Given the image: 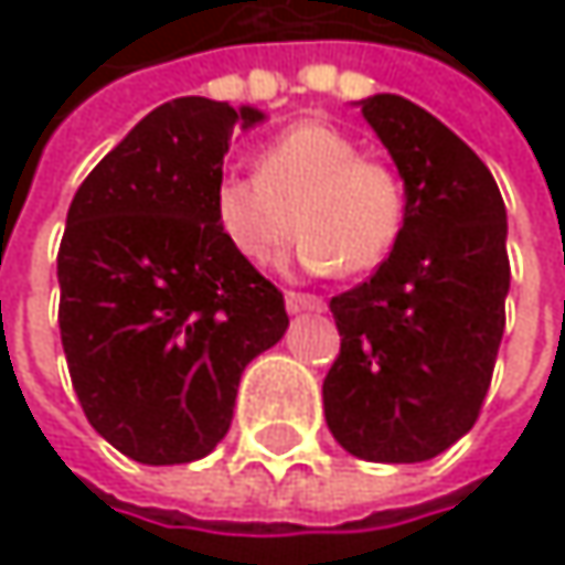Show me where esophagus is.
<instances>
[{
	"label": "esophagus",
	"instance_id": "obj_1",
	"mask_svg": "<svg viewBox=\"0 0 565 565\" xmlns=\"http://www.w3.org/2000/svg\"><path fill=\"white\" fill-rule=\"evenodd\" d=\"M284 303H287V313H303V310L320 313V310H327L323 297H317V294H300V290H287V294H284Z\"/></svg>",
	"mask_w": 565,
	"mask_h": 565
}]
</instances>
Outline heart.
Masks as SVG:
<instances>
[{"instance_id": "b5f03b06", "label": "heart", "mask_w": 565, "mask_h": 565, "mask_svg": "<svg viewBox=\"0 0 565 565\" xmlns=\"http://www.w3.org/2000/svg\"><path fill=\"white\" fill-rule=\"evenodd\" d=\"M255 167L258 175L228 172L212 192L215 222L245 262L268 265L297 228V262L317 275H363L393 252L405 222L402 182L337 127L294 124L262 147Z\"/></svg>"}]
</instances>
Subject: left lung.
I'll return each instance as SVG.
<instances>
[{
	"mask_svg": "<svg viewBox=\"0 0 565 565\" xmlns=\"http://www.w3.org/2000/svg\"><path fill=\"white\" fill-rule=\"evenodd\" d=\"M405 182V222L370 281L330 300L333 438L363 461H428L471 431L510 290L508 209L478 153L398 94L360 100Z\"/></svg>",
	"mask_w": 565,
	"mask_h": 565,
	"instance_id": "1",
	"label": "left lung"
}]
</instances>
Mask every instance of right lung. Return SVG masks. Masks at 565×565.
<instances>
[{
    "mask_svg": "<svg viewBox=\"0 0 565 565\" xmlns=\"http://www.w3.org/2000/svg\"><path fill=\"white\" fill-rule=\"evenodd\" d=\"M255 107L175 97L81 182L57 248V327L77 402L140 465L205 458L245 366L287 330L284 294L222 235L212 192Z\"/></svg>",
    "mask_w": 565,
    "mask_h": 565,
    "instance_id": "1",
    "label": "right lung"
}]
</instances>
